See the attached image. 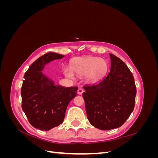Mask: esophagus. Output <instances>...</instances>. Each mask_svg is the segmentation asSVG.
Instances as JSON below:
<instances>
[{"label": "esophagus", "mask_w": 158, "mask_h": 158, "mask_svg": "<svg viewBox=\"0 0 158 158\" xmlns=\"http://www.w3.org/2000/svg\"><path fill=\"white\" fill-rule=\"evenodd\" d=\"M83 92H84V90L82 88H78V89L77 91V94L78 95H81V94H82Z\"/></svg>", "instance_id": "obj_1"}]
</instances>
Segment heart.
I'll list each match as a JSON object with an SVG mask.
<instances>
[{
	"label": "heart",
	"instance_id": "obj_1",
	"mask_svg": "<svg viewBox=\"0 0 158 158\" xmlns=\"http://www.w3.org/2000/svg\"><path fill=\"white\" fill-rule=\"evenodd\" d=\"M70 69H64V74L67 77L73 78L74 73L80 76H85L89 82H95L106 74L108 64L106 60L97 56L76 57L71 62Z\"/></svg>",
	"mask_w": 158,
	"mask_h": 158
}]
</instances>
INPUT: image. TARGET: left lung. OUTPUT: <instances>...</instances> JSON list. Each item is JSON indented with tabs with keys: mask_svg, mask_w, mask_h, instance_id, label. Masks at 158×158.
Here are the masks:
<instances>
[{
	"mask_svg": "<svg viewBox=\"0 0 158 158\" xmlns=\"http://www.w3.org/2000/svg\"><path fill=\"white\" fill-rule=\"evenodd\" d=\"M109 73L98 83L84 85L82 96L92 125L102 131L122 126L133 111L136 89L132 74L124 62L110 54Z\"/></svg>",
	"mask_w": 158,
	"mask_h": 158,
	"instance_id": "left-lung-1",
	"label": "left lung"
}]
</instances>
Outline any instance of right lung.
Wrapping results in <instances>:
<instances>
[{"label": "right lung", "instance_id": "add662e5", "mask_svg": "<svg viewBox=\"0 0 158 158\" xmlns=\"http://www.w3.org/2000/svg\"><path fill=\"white\" fill-rule=\"evenodd\" d=\"M64 56L47 52L33 63L23 76L22 108L31 125L41 131H49L63 123L66 107L76 95L78 87L55 85L41 72L46 64Z\"/></svg>", "mask_w": 158, "mask_h": 158}]
</instances>
